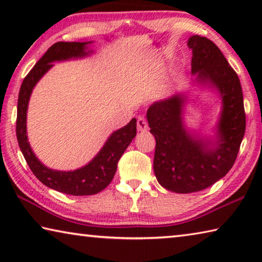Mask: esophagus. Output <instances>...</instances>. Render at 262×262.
Segmentation results:
<instances>
[{
    "mask_svg": "<svg viewBox=\"0 0 262 262\" xmlns=\"http://www.w3.org/2000/svg\"><path fill=\"white\" fill-rule=\"evenodd\" d=\"M137 129L140 132H145L148 129V122L144 118H139L137 119Z\"/></svg>",
    "mask_w": 262,
    "mask_h": 262,
    "instance_id": "34e87169",
    "label": "esophagus"
}]
</instances>
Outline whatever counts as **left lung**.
Returning <instances> with one entry per match:
<instances>
[{
  "label": "left lung",
  "instance_id": "1",
  "mask_svg": "<svg viewBox=\"0 0 262 262\" xmlns=\"http://www.w3.org/2000/svg\"><path fill=\"white\" fill-rule=\"evenodd\" d=\"M187 45L193 53L195 81L220 92L222 112L215 140L186 129L183 94L156 101L147 112L150 133L156 139L155 176L164 188L181 194L209 187L231 170L246 127L241 81L220 48L200 35H192Z\"/></svg>",
  "mask_w": 262,
  "mask_h": 262
}]
</instances>
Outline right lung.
Segmentation results:
<instances>
[{
    "instance_id": "1",
    "label": "right lung",
    "mask_w": 262,
    "mask_h": 262,
    "mask_svg": "<svg viewBox=\"0 0 262 262\" xmlns=\"http://www.w3.org/2000/svg\"><path fill=\"white\" fill-rule=\"evenodd\" d=\"M91 42L59 41L52 45L26 75L21 83L17 104V141L31 171L47 187L75 196L97 194L110 185L117 171L119 159L136 135V119H132L128 125L115 130L97 156L85 166L75 171H56L40 163L31 149L26 135V112L33 88L53 67L52 62L86 56L91 53L88 51V45Z\"/></svg>"
}]
</instances>
